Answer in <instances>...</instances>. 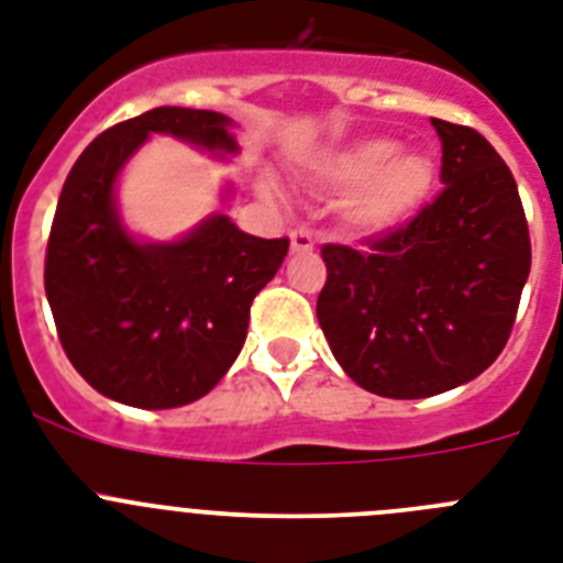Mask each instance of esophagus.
I'll list each match as a JSON object with an SVG mask.
<instances>
[{
    "mask_svg": "<svg viewBox=\"0 0 563 563\" xmlns=\"http://www.w3.org/2000/svg\"><path fill=\"white\" fill-rule=\"evenodd\" d=\"M289 243H291V252H295V254L311 252V249H314V240H311V234L306 229H295V231H291Z\"/></svg>",
    "mask_w": 563,
    "mask_h": 563,
    "instance_id": "34e87169",
    "label": "esophagus"
}]
</instances>
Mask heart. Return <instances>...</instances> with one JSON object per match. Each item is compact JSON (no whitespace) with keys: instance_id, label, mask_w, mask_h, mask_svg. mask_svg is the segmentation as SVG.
I'll return each instance as SVG.
<instances>
[{"instance_id":"heart-1","label":"heart","mask_w":563,"mask_h":563,"mask_svg":"<svg viewBox=\"0 0 563 563\" xmlns=\"http://www.w3.org/2000/svg\"><path fill=\"white\" fill-rule=\"evenodd\" d=\"M318 179L346 194L340 214L357 234H389L412 220L434 186L429 154L398 148L391 136H361L323 154ZM272 191V188H268Z\"/></svg>"}]
</instances>
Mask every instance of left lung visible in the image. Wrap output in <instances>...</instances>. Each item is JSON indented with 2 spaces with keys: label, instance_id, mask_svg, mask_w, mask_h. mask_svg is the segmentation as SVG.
<instances>
[{
  "label": "left lung",
  "instance_id": "left-lung-1",
  "mask_svg": "<svg viewBox=\"0 0 563 563\" xmlns=\"http://www.w3.org/2000/svg\"><path fill=\"white\" fill-rule=\"evenodd\" d=\"M443 191L369 249L323 245L318 320L334 361L380 398L441 395L489 369L530 277L512 172L484 136L432 120Z\"/></svg>",
  "mask_w": 563,
  "mask_h": 563
}]
</instances>
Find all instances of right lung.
I'll return each instance as SVG.
<instances>
[{"label":"right lung","mask_w":563,"mask_h":563,"mask_svg":"<svg viewBox=\"0 0 563 563\" xmlns=\"http://www.w3.org/2000/svg\"><path fill=\"white\" fill-rule=\"evenodd\" d=\"M231 129L225 113L154 108L99 134L65 179L45 295L74 369L117 404L174 409L209 395L243 349L254 295L289 252L286 238H252L229 214L168 243L122 223L117 183L151 134L229 159L240 154Z\"/></svg>","instance_id":"right-lung-1"}]
</instances>
